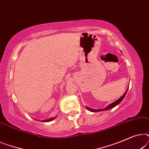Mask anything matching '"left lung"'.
<instances>
[{
	"label": "left lung",
	"instance_id": "8db88e82",
	"mask_svg": "<svg viewBox=\"0 0 149 149\" xmlns=\"http://www.w3.org/2000/svg\"><path fill=\"white\" fill-rule=\"evenodd\" d=\"M127 90H128V87H127V89H126L125 92L124 93V94H123V95H122V96H121V97H120V98L118 99L117 100H116L115 102H114L111 103V104H109V106H107V107H105L104 109H91V108H89V107H87V106H85V109H86L87 110H88V111H89L93 112V113H95V112H100V111H107V110H109V109H113V107H116V106L119 104L120 102H121L122 100H123V99L124 98V97L125 96L126 93H127Z\"/></svg>",
	"mask_w": 149,
	"mask_h": 149
}]
</instances>
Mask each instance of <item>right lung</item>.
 <instances>
[{"label": "right lung", "mask_w": 149, "mask_h": 149, "mask_svg": "<svg viewBox=\"0 0 149 149\" xmlns=\"http://www.w3.org/2000/svg\"><path fill=\"white\" fill-rule=\"evenodd\" d=\"M57 117H52V118H49V119H45V120H42V122H49V121H52V120H54V119H56Z\"/></svg>", "instance_id": "right-lung-1"}]
</instances>
